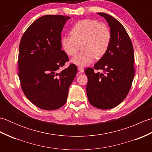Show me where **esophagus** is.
Instances as JSON below:
<instances>
[{
    "instance_id": "obj_1",
    "label": "esophagus",
    "mask_w": 152,
    "mask_h": 152,
    "mask_svg": "<svg viewBox=\"0 0 152 152\" xmlns=\"http://www.w3.org/2000/svg\"><path fill=\"white\" fill-rule=\"evenodd\" d=\"M78 70H79L80 72H81V73H83V72H84V69H83L82 67H78Z\"/></svg>"
}]
</instances>
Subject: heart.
I'll return each mask as SVG.
<instances>
[{
	"mask_svg": "<svg viewBox=\"0 0 152 152\" xmlns=\"http://www.w3.org/2000/svg\"><path fill=\"white\" fill-rule=\"evenodd\" d=\"M71 37H63L61 45L67 56L73 57L80 46L83 52L71 60L76 66L83 67L92 63L95 58H101L108 50L111 40V32L104 23L94 19H83L74 25L70 32Z\"/></svg>",
	"mask_w": 152,
	"mask_h": 152,
	"instance_id": "1",
	"label": "heart"
}]
</instances>
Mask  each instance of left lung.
I'll return each instance as SVG.
<instances>
[{
    "label": "left lung",
    "instance_id": "left-lung-1",
    "mask_svg": "<svg viewBox=\"0 0 152 152\" xmlns=\"http://www.w3.org/2000/svg\"><path fill=\"white\" fill-rule=\"evenodd\" d=\"M110 27L111 40L106 53L85 73L88 81L86 92L90 104L99 109H111L127 96L134 76V56L130 37L121 23L112 15L97 13ZM102 69L104 74L94 72Z\"/></svg>",
    "mask_w": 152,
    "mask_h": 152
}]
</instances>
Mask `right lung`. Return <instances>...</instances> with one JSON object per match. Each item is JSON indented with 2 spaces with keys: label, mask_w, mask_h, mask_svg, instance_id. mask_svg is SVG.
Instances as JSON below:
<instances>
[{
  "label": "right lung",
  "mask_w": 152,
  "mask_h": 152,
  "mask_svg": "<svg viewBox=\"0 0 152 152\" xmlns=\"http://www.w3.org/2000/svg\"><path fill=\"white\" fill-rule=\"evenodd\" d=\"M70 18L47 15L34 21L21 39L19 48V78L25 95L37 107L46 110L61 108L66 102L69 87L77 67L61 50V32Z\"/></svg>",
  "instance_id": "add662e5"
}]
</instances>
